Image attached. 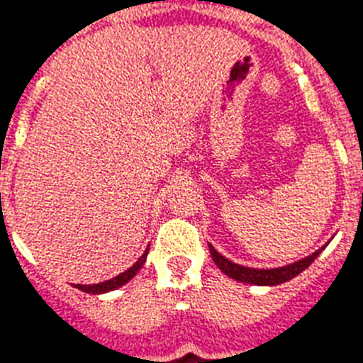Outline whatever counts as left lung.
I'll return each mask as SVG.
<instances>
[{"label":"left lung","instance_id":"obj_1","mask_svg":"<svg viewBox=\"0 0 363 363\" xmlns=\"http://www.w3.org/2000/svg\"><path fill=\"white\" fill-rule=\"evenodd\" d=\"M208 249L210 255H212V260L216 262V266L223 271L225 275L230 277V279L238 280V282H247V284L277 286L282 284V282H288V280H291L294 277L299 275V273H303V271L321 255V251L325 247L318 249V251L308 255L306 258H301L299 262H294V264H288V266L282 267H273V269H255V267L240 266V264H234V262H230L228 258H225L223 255H219L210 243Z\"/></svg>","mask_w":363,"mask_h":363}]
</instances>
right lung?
I'll list each match as a JSON object with an SVG mask.
<instances>
[{"label":"right lung","instance_id":"1","mask_svg":"<svg viewBox=\"0 0 363 363\" xmlns=\"http://www.w3.org/2000/svg\"><path fill=\"white\" fill-rule=\"evenodd\" d=\"M147 252H149V249H145V252L138 258V260H136V264H133L129 269H125L123 273H120V275L114 277V279L105 280V282H99V284H77L75 288H77V290H81V291H86V294H94V295L106 294V291L118 290L120 286L127 284V282H129V280L133 279L136 273H138L140 267L144 266L145 258H147Z\"/></svg>","mask_w":363,"mask_h":363}]
</instances>
